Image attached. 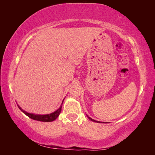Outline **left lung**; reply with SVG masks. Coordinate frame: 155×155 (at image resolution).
Instances as JSON below:
<instances>
[{
  "label": "left lung",
  "mask_w": 155,
  "mask_h": 155,
  "mask_svg": "<svg viewBox=\"0 0 155 155\" xmlns=\"http://www.w3.org/2000/svg\"><path fill=\"white\" fill-rule=\"evenodd\" d=\"M87 117H88V119L89 120H92V121H93V122H95V123H101L102 122H100V121H97V120H94V119H92V118H91V117H89L87 115Z\"/></svg>",
  "instance_id": "8db88e82"
}]
</instances>
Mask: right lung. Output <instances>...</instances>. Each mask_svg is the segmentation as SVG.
<instances>
[{"instance_id": "right-lung-1", "label": "right lung", "mask_w": 155, "mask_h": 155, "mask_svg": "<svg viewBox=\"0 0 155 155\" xmlns=\"http://www.w3.org/2000/svg\"><path fill=\"white\" fill-rule=\"evenodd\" d=\"M63 101H62V103L60 106V107H59L57 110L53 112V113H52L51 114H35L34 113H29L28 112L22 109L21 107H20V106H18V107L19 108V109L21 110L23 113H25L27 116H28L29 118H32V119L38 120V121H42V122H52L55 119H57V118L59 116V114H60L61 109H62V103H63Z\"/></svg>"}]
</instances>
